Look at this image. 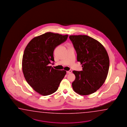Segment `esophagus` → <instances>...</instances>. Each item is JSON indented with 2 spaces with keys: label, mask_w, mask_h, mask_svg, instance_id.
I'll return each instance as SVG.
<instances>
[{
  "label": "esophagus",
  "mask_w": 127,
  "mask_h": 127,
  "mask_svg": "<svg viewBox=\"0 0 127 127\" xmlns=\"http://www.w3.org/2000/svg\"><path fill=\"white\" fill-rule=\"evenodd\" d=\"M72 70H69V71H67V73H68V74H70V73H71V72H72Z\"/></svg>",
  "instance_id": "1"
}]
</instances>
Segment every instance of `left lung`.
I'll return each mask as SVG.
<instances>
[{"label":"left lung","instance_id":"obj_1","mask_svg":"<svg viewBox=\"0 0 127 127\" xmlns=\"http://www.w3.org/2000/svg\"><path fill=\"white\" fill-rule=\"evenodd\" d=\"M69 38L77 54V61L82 67V71H72L76 77L72 88L80 95L92 94L102 86L107 77L109 66L108 53L100 43L87 35Z\"/></svg>","mask_w":127,"mask_h":127}]
</instances>
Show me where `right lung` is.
<instances>
[{
  "mask_svg": "<svg viewBox=\"0 0 127 127\" xmlns=\"http://www.w3.org/2000/svg\"><path fill=\"white\" fill-rule=\"evenodd\" d=\"M68 35L46 32L33 38L25 48L22 69L25 79L36 92L48 95L55 92L66 73L48 64L55 62V48L65 42Z\"/></svg>",
  "mask_w": 127,
  "mask_h": 127,
  "instance_id": "obj_1",
  "label": "right lung"
}]
</instances>
